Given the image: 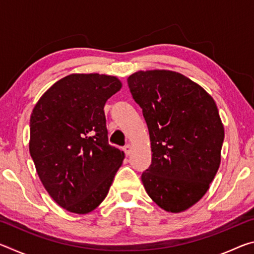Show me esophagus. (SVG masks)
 Here are the masks:
<instances>
[{
  "label": "esophagus",
  "instance_id": "esophagus-1",
  "mask_svg": "<svg viewBox=\"0 0 254 254\" xmlns=\"http://www.w3.org/2000/svg\"><path fill=\"white\" fill-rule=\"evenodd\" d=\"M124 152H126V154L127 156H130L131 154V151H132V148H131V145L130 144H127V145H126V147H124Z\"/></svg>",
  "mask_w": 254,
  "mask_h": 254
}]
</instances>
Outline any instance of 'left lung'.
I'll return each mask as SVG.
<instances>
[{"mask_svg":"<svg viewBox=\"0 0 254 254\" xmlns=\"http://www.w3.org/2000/svg\"><path fill=\"white\" fill-rule=\"evenodd\" d=\"M127 84L151 142V165L141 176L145 191L166 212H184L206 194L220 168L224 126L216 103L173 70H139Z\"/></svg>","mask_w":254,"mask_h":254,"instance_id":"1","label":"left lung"}]
</instances>
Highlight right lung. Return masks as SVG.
<instances>
[{
    "label": "right lung",
    "mask_w": 254,
    "mask_h": 254,
    "mask_svg": "<svg viewBox=\"0 0 254 254\" xmlns=\"http://www.w3.org/2000/svg\"><path fill=\"white\" fill-rule=\"evenodd\" d=\"M122 83L104 74H70L45 92L30 118L29 150L51 198L87 214L105 199L124 152L109 144L104 106Z\"/></svg>",
    "instance_id": "right-lung-1"
}]
</instances>
